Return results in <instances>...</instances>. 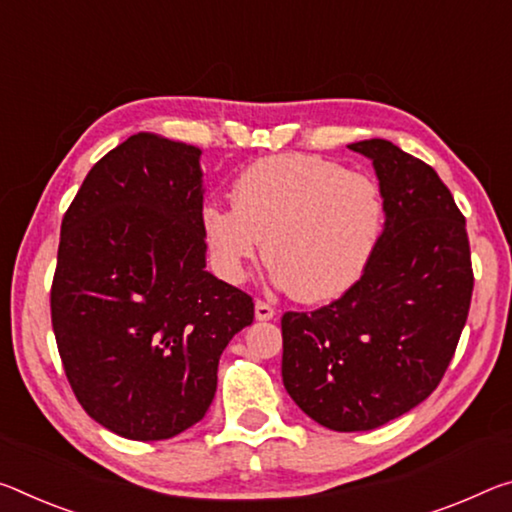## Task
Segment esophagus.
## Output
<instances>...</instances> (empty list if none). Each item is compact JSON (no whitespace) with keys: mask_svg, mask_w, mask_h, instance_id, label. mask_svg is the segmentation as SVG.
<instances>
[{"mask_svg":"<svg viewBox=\"0 0 512 512\" xmlns=\"http://www.w3.org/2000/svg\"><path fill=\"white\" fill-rule=\"evenodd\" d=\"M275 314H278V310H275L273 305H269V303H266V300H262V298H257V303H255V316H257V321H271Z\"/></svg>","mask_w":512,"mask_h":512,"instance_id":"obj_1","label":"esophagus"}]
</instances>
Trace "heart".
Instances as JSON below:
<instances>
[{
    "instance_id": "1",
    "label": "heart",
    "mask_w": 512,
    "mask_h": 512,
    "mask_svg": "<svg viewBox=\"0 0 512 512\" xmlns=\"http://www.w3.org/2000/svg\"><path fill=\"white\" fill-rule=\"evenodd\" d=\"M385 216V196L369 175L316 154H278L241 170L232 205L205 202L200 225L227 282L246 278L264 239L273 280L303 303H323L369 269Z\"/></svg>"
}]
</instances>
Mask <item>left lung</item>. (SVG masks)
<instances>
[{"label":"left lung","instance_id":"left-lung-1","mask_svg":"<svg viewBox=\"0 0 512 512\" xmlns=\"http://www.w3.org/2000/svg\"><path fill=\"white\" fill-rule=\"evenodd\" d=\"M387 221L369 269L314 312L282 314V383L307 417L371 431L428 399L456 353L472 303L465 216L424 161L371 139Z\"/></svg>","mask_w":512,"mask_h":512}]
</instances>
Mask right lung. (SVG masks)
Masks as SVG:
<instances>
[{"label": "right lung", "mask_w": 512, "mask_h": 512, "mask_svg": "<svg viewBox=\"0 0 512 512\" xmlns=\"http://www.w3.org/2000/svg\"><path fill=\"white\" fill-rule=\"evenodd\" d=\"M200 150L129 136L97 161L61 223L50 291L63 371L88 415L127 440L205 417L218 360L255 319L205 271Z\"/></svg>", "instance_id": "obj_1"}]
</instances>
